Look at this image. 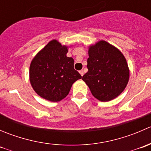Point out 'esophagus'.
Returning a JSON list of instances; mask_svg holds the SVG:
<instances>
[{
	"label": "esophagus",
	"instance_id": "34e87169",
	"mask_svg": "<svg viewBox=\"0 0 151 151\" xmlns=\"http://www.w3.org/2000/svg\"><path fill=\"white\" fill-rule=\"evenodd\" d=\"M79 72H80V74H81L82 77H83V76L84 75V71H83V70H80V71H79Z\"/></svg>",
	"mask_w": 151,
	"mask_h": 151
}]
</instances>
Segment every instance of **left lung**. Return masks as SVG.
I'll return each mask as SVG.
<instances>
[{"label": "left lung", "mask_w": 151, "mask_h": 151, "mask_svg": "<svg viewBox=\"0 0 151 151\" xmlns=\"http://www.w3.org/2000/svg\"><path fill=\"white\" fill-rule=\"evenodd\" d=\"M88 71L83 80L101 101L114 99L124 91L129 79L127 62L118 49L105 41L89 47Z\"/></svg>", "instance_id": "obj_1"}]
</instances>
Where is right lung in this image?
<instances>
[{"label": "right lung", "mask_w": 151, "mask_h": 151, "mask_svg": "<svg viewBox=\"0 0 151 151\" xmlns=\"http://www.w3.org/2000/svg\"><path fill=\"white\" fill-rule=\"evenodd\" d=\"M68 47L54 39L37 53L30 66V82L35 92L57 102L69 93L82 76L74 68V59L66 56Z\"/></svg>", "instance_id": "right-lung-1"}]
</instances>
